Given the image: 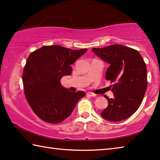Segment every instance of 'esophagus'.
<instances>
[{
	"label": "esophagus",
	"mask_w": 160,
	"mask_h": 160,
	"mask_svg": "<svg viewBox=\"0 0 160 160\" xmlns=\"http://www.w3.org/2000/svg\"><path fill=\"white\" fill-rule=\"evenodd\" d=\"M87 95H88V97H96V94H94V93H92V92H88V93H87Z\"/></svg>",
	"instance_id": "34e87169"
}]
</instances>
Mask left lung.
<instances>
[{
	"mask_svg": "<svg viewBox=\"0 0 160 160\" xmlns=\"http://www.w3.org/2000/svg\"><path fill=\"white\" fill-rule=\"evenodd\" d=\"M92 50L109 63L106 79L114 82L111 89L114 98L104 96L108 105L101 117L110 122L125 120L138 110L147 89V68L143 57L137 50L120 44Z\"/></svg>",
	"mask_w": 160,
	"mask_h": 160,
	"instance_id": "8db88e82",
	"label": "left lung"
}]
</instances>
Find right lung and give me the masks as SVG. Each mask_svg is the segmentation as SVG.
Masks as SVG:
<instances>
[{"instance_id":"add662e5","label":"right lung","mask_w":160,"mask_h":160,"mask_svg":"<svg viewBox=\"0 0 160 160\" xmlns=\"http://www.w3.org/2000/svg\"><path fill=\"white\" fill-rule=\"evenodd\" d=\"M87 50L48 45L28 57L22 74L24 94L31 109L43 121L57 124L66 120L85 97L82 91L72 92L63 88L60 80L72 73L71 64Z\"/></svg>"}]
</instances>
